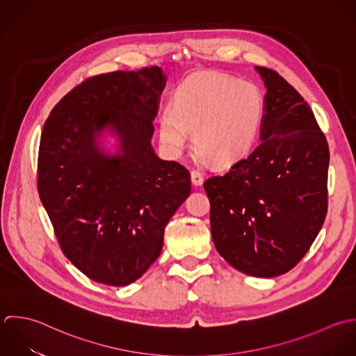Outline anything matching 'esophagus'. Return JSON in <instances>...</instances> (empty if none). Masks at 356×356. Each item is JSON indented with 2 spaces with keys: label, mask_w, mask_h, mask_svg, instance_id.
Wrapping results in <instances>:
<instances>
[{
  "label": "esophagus",
  "mask_w": 356,
  "mask_h": 356,
  "mask_svg": "<svg viewBox=\"0 0 356 356\" xmlns=\"http://www.w3.org/2000/svg\"><path fill=\"white\" fill-rule=\"evenodd\" d=\"M191 183H193V186H195V187L202 186V183H204V176H202L200 172H197V170L191 172Z\"/></svg>",
  "instance_id": "34e87169"
}]
</instances>
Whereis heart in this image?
Segmentation results:
<instances>
[{
	"instance_id": "b5f03b06",
	"label": "heart",
	"mask_w": 356,
	"mask_h": 356,
	"mask_svg": "<svg viewBox=\"0 0 356 356\" xmlns=\"http://www.w3.org/2000/svg\"><path fill=\"white\" fill-rule=\"evenodd\" d=\"M265 102L251 83L205 72L186 80L175 92L172 108L159 119L162 143L180 154L193 130L194 149L219 165L243 156L262 126Z\"/></svg>"
}]
</instances>
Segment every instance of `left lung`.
Masks as SVG:
<instances>
[{"label":"left lung","mask_w":356,"mask_h":356,"mask_svg":"<svg viewBox=\"0 0 356 356\" xmlns=\"http://www.w3.org/2000/svg\"><path fill=\"white\" fill-rule=\"evenodd\" d=\"M266 94L261 143L204 188L218 252L255 277L291 270L327 212L329 145L308 102L275 70L255 66Z\"/></svg>","instance_id":"8db88e82"}]
</instances>
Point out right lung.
<instances>
[{
    "label": "right lung",
    "instance_id": "right-lung-1",
    "mask_svg": "<svg viewBox=\"0 0 356 356\" xmlns=\"http://www.w3.org/2000/svg\"><path fill=\"white\" fill-rule=\"evenodd\" d=\"M166 76L112 72L67 92L44 123L37 188L66 258L87 277L127 286L158 259L188 170L152 148Z\"/></svg>",
    "mask_w": 356,
    "mask_h": 356
}]
</instances>
